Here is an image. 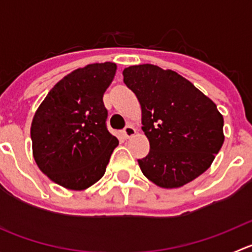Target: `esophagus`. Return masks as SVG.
<instances>
[{"mask_svg":"<svg viewBox=\"0 0 252 252\" xmlns=\"http://www.w3.org/2000/svg\"><path fill=\"white\" fill-rule=\"evenodd\" d=\"M123 134L126 138H130V136H133L134 134H135V129H134V126H131V124H128V126L123 129Z\"/></svg>","mask_w":252,"mask_h":252,"instance_id":"34e87169","label":"esophagus"}]
</instances>
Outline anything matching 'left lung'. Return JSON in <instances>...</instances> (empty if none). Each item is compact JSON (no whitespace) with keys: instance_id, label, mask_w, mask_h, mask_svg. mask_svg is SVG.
Returning <instances> with one entry per match:
<instances>
[{"instance_id":"1","label":"left lung","mask_w":252,"mask_h":252,"mask_svg":"<svg viewBox=\"0 0 252 252\" xmlns=\"http://www.w3.org/2000/svg\"><path fill=\"white\" fill-rule=\"evenodd\" d=\"M123 81L138 97L150 152L141 172L161 188H179L201 175L224 141L217 106L189 80L157 65H131Z\"/></svg>"}]
</instances>
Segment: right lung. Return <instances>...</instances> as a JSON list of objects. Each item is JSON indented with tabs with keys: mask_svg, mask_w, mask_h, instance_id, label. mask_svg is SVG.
Segmentation results:
<instances>
[{
	"mask_svg": "<svg viewBox=\"0 0 252 252\" xmlns=\"http://www.w3.org/2000/svg\"><path fill=\"white\" fill-rule=\"evenodd\" d=\"M114 63H95L65 75L50 90L32 123V154L39 168L57 184L84 190L106 172L118 139L107 129L103 94Z\"/></svg>",
	"mask_w": 252,
	"mask_h": 252,
	"instance_id": "obj_1",
	"label": "right lung"
}]
</instances>
